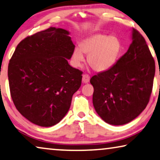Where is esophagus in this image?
Segmentation results:
<instances>
[{"mask_svg":"<svg viewBox=\"0 0 160 160\" xmlns=\"http://www.w3.org/2000/svg\"><path fill=\"white\" fill-rule=\"evenodd\" d=\"M89 80H90V77H89V75H88V74H86L82 75V81L83 83H88V82H89Z\"/></svg>","mask_w":160,"mask_h":160,"instance_id":"esophagus-1","label":"esophagus"}]
</instances>
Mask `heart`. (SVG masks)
<instances>
[{"label":"heart","instance_id":"heart-1","mask_svg":"<svg viewBox=\"0 0 160 160\" xmlns=\"http://www.w3.org/2000/svg\"><path fill=\"white\" fill-rule=\"evenodd\" d=\"M121 50V42L116 37L96 33L80 42V48L74 49L72 63L74 67H81L84 53L88 55L87 61L94 71L105 72L116 62Z\"/></svg>","mask_w":160,"mask_h":160}]
</instances>
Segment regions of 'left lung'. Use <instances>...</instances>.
Masks as SVG:
<instances>
[{
    "label": "left lung",
    "instance_id": "8db88e82",
    "mask_svg": "<svg viewBox=\"0 0 160 160\" xmlns=\"http://www.w3.org/2000/svg\"><path fill=\"white\" fill-rule=\"evenodd\" d=\"M155 74V62L144 38L132 31L127 52L110 69L91 78L93 105L106 123L115 126L130 122L148 105Z\"/></svg>",
    "mask_w": 160,
    "mask_h": 160
}]
</instances>
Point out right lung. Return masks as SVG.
Listing matches in <instances>:
<instances>
[{
    "label": "right lung",
    "instance_id": "1",
    "mask_svg": "<svg viewBox=\"0 0 160 160\" xmlns=\"http://www.w3.org/2000/svg\"><path fill=\"white\" fill-rule=\"evenodd\" d=\"M69 31L50 27L21 41L8 63L11 96L34 124L52 127L69 111L82 72L71 67L74 45Z\"/></svg>",
    "mask_w": 160,
    "mask_h": 160
}]
</instances>
